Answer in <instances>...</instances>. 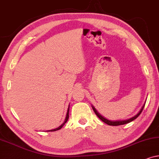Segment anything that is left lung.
Returning <instances> with one entry per match:
<instances>
[{
  "mask_svg": "<svg viewBox=\"0 0 159 159\" xmlns=\"http://www.w3.org/2000/svg\"><path fill=\"white\" fill-rule=\"evenodd\" d=\"M144 106H145V105L143 106L142 108H141V110L140 111V112H139L138 114L136 115V116H134L132 117V118H130V119H127V120H124V121H110V120H108V119H106V118H104L103 116H102L101 114L98 113L96 109H95V108L94 107H93V111H94L95 114H96L97 116H98V118H99L100 119H101V120L103 121L104 123L107 124V125H111V126H119V125H125V124H127V123L131 122L132 121H133V120H134V119H135L138 118V117L139 116H140V114H141V112L143 111V108H144Z\"/></svg>",
  "mask_w": 159,
  "mask_h": 159,
  "instance_id": "left-lung-1",
  "label": "left lung"
}]
</instances>
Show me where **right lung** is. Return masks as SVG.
<instances>
[{
	"instance_id": "obj_1",
	"label": "right lung",
	"mask_w": 159,
	"mask_h": 159,
	"mask_svg": "<svg viewBox=\"0 0 159 159\" xmlns=\"http://www.w3.org/2000/svg\"><path fill=\"white\" fill-rule=\"evenodd\" d=\"M69 107L68 108V110H67V113H66V119H65V121H64V122L60 126V127H58V128H56V129H51V130H49V131H51V132H53V131H56V130H58V129H61V127H63V126H64L65 124H66V122L67 121V120H68V119H69Z\"/></svg>"
}]
</instances>
